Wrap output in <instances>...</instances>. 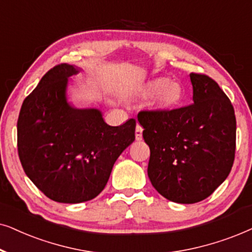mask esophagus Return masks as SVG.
I'll return each instance as SVG.
<instances>
[{
  "instance_id": "34e87169",
  "label": "esophagus",
  "mask_w": 252,
  "mask_h": 252,
  "mask_svg": "<svg viewBox=\"0 0 252 252\" xmlns=\"http://www.w3.org/2000/svg\"><path fill=\"white\" fill-rule=\"evenodd\" d=\"M142 132H143V128H142V126H139V124H136L135 136H136V139H137V140H140V139H142Z\"/></svg>"
}]
</instances>
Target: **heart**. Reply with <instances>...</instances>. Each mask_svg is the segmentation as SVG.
Instances as JSON below:
<instances>
[{
    "label": "heart",
    "mask_w": 252,
    "mask_h": 252,
    "mask_svg": "<svg viewBox=\"0 0 252 252\" xmlns=\"http://www.w3.org/2000/svg\"><path fill=\"white\" fill-rule=\"evenodd\" d=\"M139 94L144 98L154 95L153 106L157 109L169 110L179 105L183 96V89L179 83L159 77L140 86Z\"/></svg>",
    "instance_id": "obj_1"
}]
</instances>
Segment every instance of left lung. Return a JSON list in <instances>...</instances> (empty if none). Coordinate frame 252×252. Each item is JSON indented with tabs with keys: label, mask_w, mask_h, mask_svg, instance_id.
Returning <instances> with one entry per match:
<instances>
[{
	"label": "left lung",
	"mask_w": 252,
	"mask_h": 252,
	"mask_svg": "<svg viewBox=\"0 0 252 252\" xmlns=\"http://www.w3.org/2000/svg\"><path fill=\"white\" fill-rule=\"evenodd\" d=\"M193 103L169 110H140L150 147L147 175L156 190L181 204L204 200L229 175L236 149L230 100L209 76L190 73Z\"/></svg>",
	"instance_id": "1"
}]
</instances>
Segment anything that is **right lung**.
I'll return each instance as SVG.
<instances>
[{
  "mask_svg": "<svg viewBox=\"0 0 252 252\" xmlns=\"http://www.w3.org/2000/svg\"><path fill=\"white\" fill-rule=\"evenodd\" d=\"M77 72L66 63L50 69L25 98L17 122L25 174L49 199L66 204L101 192L116 159L135 140L136 128L133 119L110 126L98 109L69 106L68 77Z\"/></svg>",
  "mask_w": 252,
  "mask_h": 252,
  "instance_id": "1",
  "label": "right lung"
}]
</instances>
